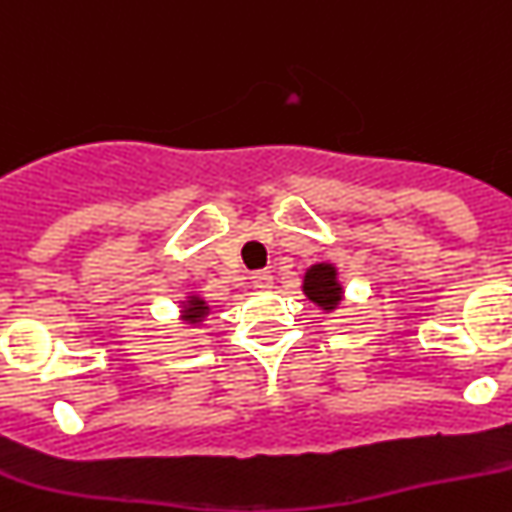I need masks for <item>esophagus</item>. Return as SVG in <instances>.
I'll return each instance as SVG.
<instances>
[{"label":"esophagus","mask_w":512,"mask_h":512,"mask_svg":"<svg viewBox=\"0 0 512 512\" xmlns=\"http://www.w3.org/2000/svg\"><path fill=\"white\" fill-rule=\"evenodd\" d=\"M252 283H255V288H270L272 285V272L270 270H257L252 272Z\"/></svg>","instance_id":"1"}]
</instances>
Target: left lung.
Here are the masks:
<instances>
[{
    "mask_svg": "<svg viewBox=\"0 0 512 512\" xmlns=\"http://www.w3.org/2000/svg\"><path fill=\"white\" fill-rule=\"evenodd\" d=\"M338 272L336 267L328 265V262H321V265H313L308 272H305L303 290L308 295V300L321 305L323 310H333L341 303V283L336 278Z\"/></svg>",
    "mask_w": 512,
    "mask_h": 512,
    "instance_id": "left-lung-1",
    "label": "left lung"
}]
</instances>
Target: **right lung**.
Wrapping results in <instances>:
<instances>
[{
  "label": "right lung",
  "mask_w": 512,
  "mask_h": 512,
  "mask_svg": "<svg viewBox=\"0 0 512 512\" xmlns=\"http://www.w3.org/2000/svg\"><path fill=\"white\" fill-rule=\"evenodd\" d=\"M207 313H209V305L204 303L202 298H197V295H191V298L184 303V321L186 323L204 321V315Z\"/></svg>",
  "instance_id": "obj_1"
}]
</instances>
